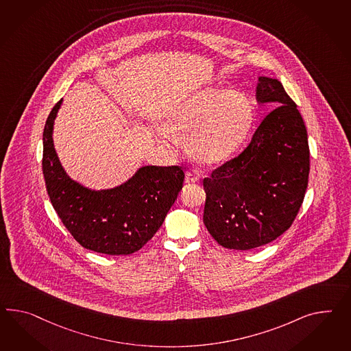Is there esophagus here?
<instances>
[{
	"instance_id": "34e87169",
	"label": "esophagus",
	"mask_w": 351,
	"mask_h": 351,
	"mask_svg": "<svg viewBox=\"0 0 351 351\" xmlns=\"http://www.w3.org/2000/svg\"><path fill=\"white\" fill-rule=\"evenodd\" d=\"M184 180H186V183H196L198 180V176L195 174V171H189L186 173V178H184Z\"/></svg>"
}]
</instances>
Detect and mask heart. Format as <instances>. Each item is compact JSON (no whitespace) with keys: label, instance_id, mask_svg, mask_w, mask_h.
Masks as SVG:
<instances>
[{"label":"heart","instance_id":"obj_1","mask_svg":"<svg viewBox=\"0 0 351 351\" xmlns=\"http://www.w3.org/2000/svg\"><path fill=\"white\" fill-rule=\"evenodd\" d=\"M252 101L239 91L207 88L180 103L160 131L164 144L177 146L180 137L193 132L191 154L205 164L224 162L242 144L253 121Z\"/></svg>","mask_w":351,"mask_h":351}]
</instances>
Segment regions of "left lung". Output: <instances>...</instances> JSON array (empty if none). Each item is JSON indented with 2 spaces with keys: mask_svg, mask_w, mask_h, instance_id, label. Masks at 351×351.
Returning a JSON list of instances; mask_svg holds the SVG:
<instances>
[{
  "mask_svg": "<svg viewBox=\"0 0 351 351\" xmlns=\"http://www.w3.org/2000/svg\"><path fill=\"white\" fill-rule=\"evenodd\" d=\"M257 100L276 108L263 118L242 153L202 180L204 224L229 250H252L285 233L308 187V135L295 101L280 81L263 76Z\"/></svg>",
  "mask_w": 351,
  "mask_h": 351,
  "instance_id": "1",
  "label": "left lung"
}]
</instances>
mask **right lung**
<instances>
[{"mask_svg":"<svg viewBox=\"0 0 351 351\" xmlns=\"http://www.w3.org/2000/svg\"><path fill=\"white\" fill-rule=\"evenodd\" d=\"M62 100L45 121L42 169L56 213L86 250L119 256L143 248L159 230L183 187L178 165L144 167L117 189L91 191L67 177L53 147V121Z\"/></svg>","mask_w":351,"mask_h":351,"instance_id":"1","label":"right lung"}]
</instances>
